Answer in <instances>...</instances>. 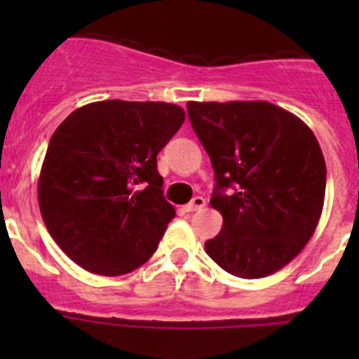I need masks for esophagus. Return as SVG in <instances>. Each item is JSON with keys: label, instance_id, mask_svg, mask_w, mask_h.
Here are the masks:
<instances>
[{"label": "esophagus", "instance_id": "esophagus-1", "mask_svg": "<svg viewBox=\"0 0 359 359\" xmlns=\"http://www.w3.org/2000/svg\"><path fill=\"white\" fill-rule=\"evenodd\" d=\"M205 205H207V201H205V198H201V196H196V198L192 199V201H190L189 205H185V207H183V210H185V212L201 210V208L205 207Z\"/></svg>", "mask_w": 359, "mask_h": 359}]
</instances>
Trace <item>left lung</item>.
I'll list each match as a JSON object with an SVG mask.
<instances>
[{"instance_id":"left-lung-1","label":"left lung","mask_w":359,"mask_h":359,"mask_svg":"<svg viewBox=\"0 0 359 359\" xmlns=\"http://www.w3.org/2000/svg\"><path fill=\"white\" fill-rule=\"evenodd\" d=\"M187 111L214 167L210 205L223 215L205 243L208 257L241 278L275 273L302 252L322 215L327 170L316 136L264 100L189 102Z\"/></svg>"}]
</instances>
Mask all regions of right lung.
Wrapping results in <instances>:
<instances>
[{
	"mask_svg": "<svg viewBox=\"0 0 359 359\" xmlns=\"http://www.w3.org/2000/svg\"><path fill=\"white\" fill-rule=\"evenodd\" d=\"M183 120L176 104L102 100L55 129L37 196L50 236L73 262L116 277L156 252L176 215L156 156Z\"/></svg>",
	"mask_w": 359,
	"mask_h": 359,
	"instance_id": "1",
	"label": "right lung"
}]
</instances>
